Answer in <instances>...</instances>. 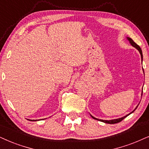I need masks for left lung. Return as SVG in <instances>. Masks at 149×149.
Masks as SVG:
<instances>
[{
	"instance_id": "1",
	"label": "left lung",
	"mask_w": 149,
	"mask_h": 149,
	"mask_svg": "<svg viewBox=\"0 0 149 149\" xmlns=\"http://www.w3.org/2000/svg\"><path fill=\"white\" fill-rule=\"evenodd\" d=\"M128 38V40H129V42H130V43H131V45H133V47H135L137 49V50L139 51V52H140V55H141V58H142H142H143V56H142V49H141V48L140 47H139V45H137L136 43H135L134 41H133L132 39L131 38ZM135 111V110H134ZM133 111H132L131 113H133ZM131 113H129V114H131ZM129 115H127V116H129ZM127 116H125V117H122V118H119V119H116V120H99V119H97V118H94V117H93V116H91L92 118H93V119H95V120H99V121H101V122H105V123H107V124H116V123H118V122H121L122 120H123L124 119H125V118H126V117H127Z\"/></svg>"
}]
</instances>
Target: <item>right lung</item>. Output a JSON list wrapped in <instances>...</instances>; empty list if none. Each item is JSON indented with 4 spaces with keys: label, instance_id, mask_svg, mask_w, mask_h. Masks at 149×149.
<instances>
[{
    "label": "right lung",
    "instance_id": "right-lung-1",
    "mask_svg": "<svg viewBox=\"0 0 149 149\" xmlns=\"http://www.w3.org/2000/svg\"><path fill=\"white\" fill-rule=\"evenodd\" d=\"M31 121H32V120H31ZM33 121H36V120H33Z\"/></svg>",
    "mask_w": 149,
    "mask_h": 149
}]
</instances>
